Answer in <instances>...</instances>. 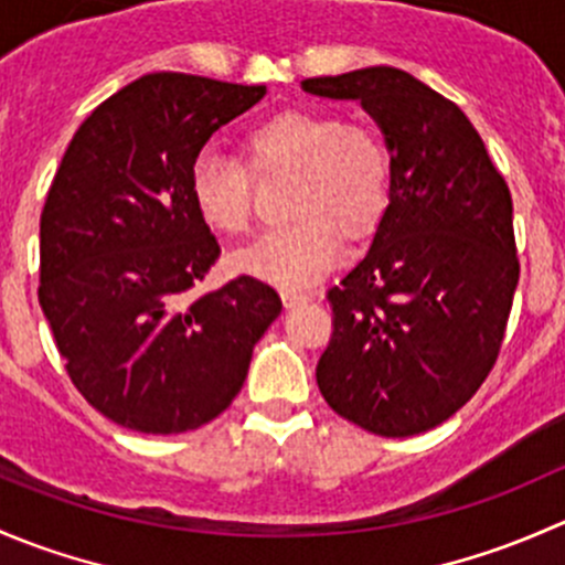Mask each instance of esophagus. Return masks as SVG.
Returning a JSON list of instances; mask_svg holds the SVG:
<instances>
[{
	"label": "esophagus",
	"instance_id": "obj_1",
	"mask_svg": "<svg viewBox=\"0 0 565 565\" xmlns=\"http://www.w3.org/2000/svg\"><path fill=\"white\" fill-rule=\"evenodd\" d=\"M281 300H284V306H287V309H298V306L311 303V295H306V292H284Z\"/></svg>",
	"mask_w": 565,
	"mask_h": 565
}]
</instances>
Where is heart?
Here are the masks:
<instances>
[{
    "mask_svg": "<svg viewBox=\"0 0 565 565\" xmlns=\"http://www.w3.org/2000/svg\"><path fill=\"white\" fill-rule=\"evenodd\" d=\"M259 169L295 172L289 193L292 224L267 232L235 256V267L281 289H306L339 262L347 237L377 230L391 202L393 161L377 130L344 122L333 111L287 108L246 139ZM191 202L199 218L221 235L250 226L246 163L204 150L191 167Z\"/></svg>",
    "mask_w": 565,
    "mask_h": 565,
    "instance_id": "obj_1",
    "label": "heart"
}]
</instances>
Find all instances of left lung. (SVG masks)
I'll use <instances>...</instances> for the list:
<instances>
[{
  "label": "left lung",
  "instance_id": "1",
  "mask_svg": "<svg viewBox=\"0 0 565 565\" xmlns=\"http://www.w3.org/2000/svg\"><path fill=\"white\" fill-rule=\"evenodd\" d=\"M300 87L358 100L393 161L372 246L328 292L319 393L372 435H420L465 407L498 361L520 281L509 185L465 111L398 67Z\"/></svg>",
  "mask_w": 565,
  "mask_h": 565
}]
</instances>
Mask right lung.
Here are the masks:
<instances>
[{
	"label": "right lung",
	"instance_id": "1",
	"mask_svg": "<svg viewBox=\"0 0 565 565\" xmlns=\"http://www.w3.org/2000/svg\"><path fill=\"white\" fill-rule=\"evenodd\" d=\"M265 87L147 73L67 145L40 215V309L73 385L125 429L180 435L218 418L281 315L241 276L191 300L221 248L191 202L210 136Z\"/></svg>",
	"mask_w": 565,
	"mask_h": 565
}]
</instances>
